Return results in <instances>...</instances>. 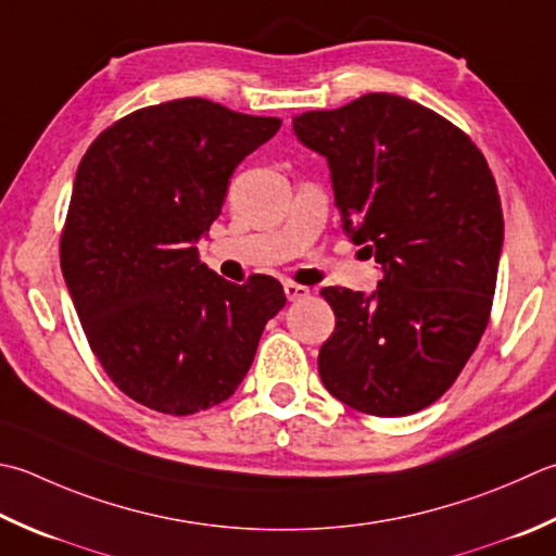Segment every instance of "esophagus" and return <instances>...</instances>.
Here are the masks:
<instances>
[{
	"mask_svg": "<svg viewBox=\"0 0 556 556\" xmlns=\"http://www.w3.org/2000/svg\"><path fill=\"white\" fill-rule=\"evenodd\" d=\"M285 293L289 301H301V299L311 296V289L303 285H296V281H285Z\"/></svg>",
	"mask_w": 556,
	"mask_h": 556,
	"instance_id": "obj_1",
	"label": "esophagus"
}]
</instances>
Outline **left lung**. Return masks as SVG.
Masks as SVG:
<instances>
[{
	"label": "left lung",
	"mask_w": 556,
	"mask_h": 556,
	"mask_svg": "<svg viewBox=\"0 0 556 556\" xmlns=\"http://www.w3.org/2000/svg\"><path fill=\"white\" fill-rule=\"evenodd\" d=\"M291 123L328 159L342 228L383 271L371 296L320 289L334 311L323 383L364 415H415L455 383L492 315L504 243L496 180L460 127L395 93Z\"/></svg>",
	"instance_id": "obj_1"
}]
</instances>
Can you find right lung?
Here are the masks:
<instances>
[{
	"mask_svg": "<svg viewBox=\"0 0 556 556\" xmlns=\"http://www.w3.org/2000/svg\"><path fill=\"white\" fill-rule=\"evenodd\" d=\"M279 125L178 98L119 117L86 149L60 265L98 364L139 405L185 417L228 400L285 308L275 277L233 285L194 245L238 163Z\"/></svg>",
	"mask_w": 556,
	"mask_h": 556,
	"instance_id": "add662e5",
	"label": "right lung"
}]
</instances>
